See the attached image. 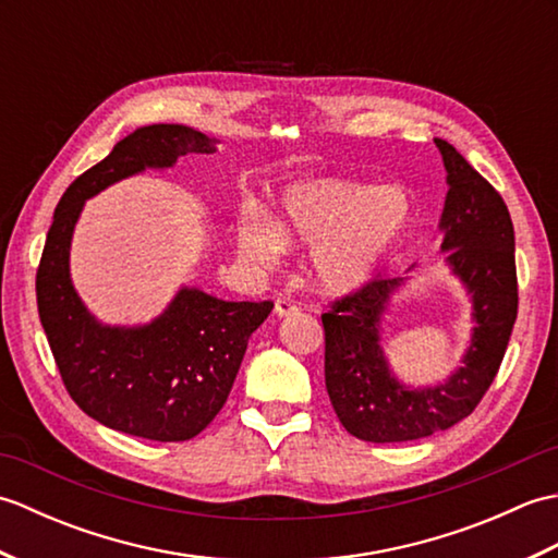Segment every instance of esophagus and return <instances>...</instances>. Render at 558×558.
<instances>
[{"label":"esophagus","mask_w":558,"mask_h":558,"mask_svg":"<svg viewBox=\"0 0 558 558\" xmlns=\"http://www.w3.org/2000/svg\"><path fill=\"white\" fill-rule=\"evenodd\" d=\"M276 316H280V318H286V316H294L298 314L300 310H298V304H292V302H288V300H278L276 302Z\"/></svg>","instance_id":"34e87169"}]
</instances>
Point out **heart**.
I'll list each match as a JSON object with an SVG mask.
<instances>
[{"instance_id":"b5f03b06","label":"heart","mask_w":558,"mask_h":558,"mask_svg":"<svg viewBox=\"0 0 558 558\" xmlns=\"http://www.w3.org/2000/svg\"><path fill=\"white\" fill-rule=\"evenodd\" d=\"M412 220L414 198L402 184L316 177L282 189L276 220H242L236 242L260 266L276 264L288 244L312 246L306 258L312 286L330 298H348L381 276Z\"/></svg>"}]
</instances>
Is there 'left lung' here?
I'll return each instance as SVG.
<instances>
[{"label":"left lung","mask_w":558,"mask_h":558,"mask_svg":"<svg viewBox=\"0 0 558 558\" xmlns=\"http://www.w3.org/2000/svg\"><path fill=\"white\" fill-rule=\"evenodd\" d=\"M434 144L448 184L438 220L444 266L470 298V340L446 378L412 386L393 372L386 354V316L412 276L374 280L324 314L330 405L362 441H414L465 420L499 372L518 316L511 213L448 141L434 138Z\"/></svg>","instance_id":"left-lung-1"}]
</instances>
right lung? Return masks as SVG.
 <instances>
[{"instance_id": "add662e5", "label": "right lung", "mask_w": 558, "mask_h": 558, "mask_svg": "<svg viewBox=\"0 0 558 558\" xmlns=\"http://www.w3.org/2000/svg\"><path fill=\"white\" fill-rule=\"evenodd\" d=\"M218 144L184 124L138 126L54 208L35 278L40 324L69 396L114 432L150 441H186L204 432L230 396L248 338L272 310L270 302H228L182 286L148 324H102L71 280V240L88 198Z\"/></svg>"}]
</instances>
